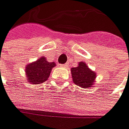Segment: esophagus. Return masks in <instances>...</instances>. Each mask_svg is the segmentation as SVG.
<instances>
[{
    "instance_id": "esophagus-1",
    "label": "esophagus",
    "mask_w": 129,
    "mask_h": 129,
    "mask_svg": "<svg viewBox=\"0 0 129 129\" xmlns=\"http://www.w3.org/2000/svg\"><path fill=\"white\" fill-rule=\"evenodd\" d=\"M67 66H68V64H63V65H61L62 67H67Z\"/></svg>"
}]
</instances>
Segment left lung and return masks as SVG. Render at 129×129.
Returning <instances> with one entry per match:
<instances>
[{
    "label": "left lung",
    "instance_id": "1",
    "mask_svg": "<svg viewBox=\"0 0 129 129\" xmlns=\"http://www.w3.org/2000/svg\"><path fill=\"white\" fill-rule=\"evenodd\" d=\"M74 83L82 88H90L94 86L96 72L89 69L85 62H78L76 67L71 69Z\"/></svg>",
    "mask_w": 129,
    "mask_h": 129
}]
</instances>
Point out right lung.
<instances>
[{
    "label": "right lung",
    "instance_id": "right-lung-1",
    "mask_svg": "<svg viewBox=\"0 0 129 129\" xmlns=\"http://www.w3.org/2000/svg\"><path fill=\"white\" fill-rule=\"evenodd\" d=\"M56 65L52 62H48L44 56L36 61L27 64L25 67L27 81L31 84H41L47 81L52 69Z\"/></svg>",
    "mask_w": 129,
    "mask_h": 129
}]
</instances>
